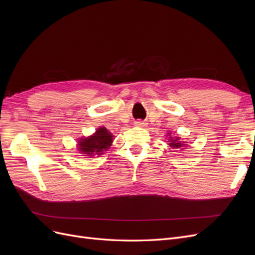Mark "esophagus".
<instances>
[{"instance_id": "34e87169", "label": "esophagus", "mask_w": 255, "mask_h": 255, "mask_svg": "<svg viewBox=\"0 0 255 255\" xmlns=\"http://www.w3.org/2000/svg\"><path fill=\"white\" fill-rule=\"evenodd\" d=\"M135 126L136 127H142V126H144V123L142 121H136L135 122Z\"/></svg>"}]
</instances>
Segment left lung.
<instances>
[{"mask_svg":"<svg viewBox=\"0 0 255 255\" xmlns=\"http://www.w3.org/2000/svg\"><path fill=\"white\" fill-rule=\"evenodd\" d=\"M169 136V145L171 146L172 149H181V148H184V146H186V144H185V142H182L180 140V137H173V136H170V133H168Z\"/></svg>","mask_w":255,"mask_h":255,"instance_id":"1","label":"left lung"}]
</instances>
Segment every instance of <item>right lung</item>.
<instances>
[{
	"label": "right lung",
	"instance_id": "obj_1",
	"mask_svg": "<svg viewBox=\"0 0 255 255\" xmlns=\"http://www.w3.org/2000/svg\"><path fill=\"white\" fill-rule=\"evenodd\" d=\"M114 136L104 127H100L94 135L86 138H81L78 141V149L83 156L94 157L101 155L110 149Z\"/></svg>",
	"mask_w": 255,
	"mask_h": 255
}]
</instances>
